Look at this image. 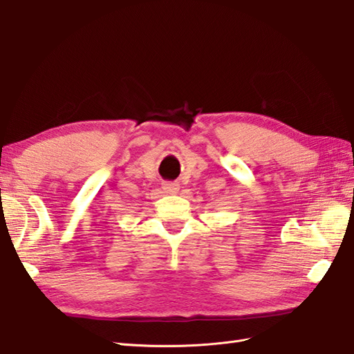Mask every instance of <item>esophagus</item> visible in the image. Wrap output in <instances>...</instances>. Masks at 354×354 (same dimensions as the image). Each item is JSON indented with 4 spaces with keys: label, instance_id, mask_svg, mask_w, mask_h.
Returning <instances> with one entry per match:
<instances>
[{
    "label": "esophagus",
    "instance_id": "34e87169",
    "mask_svg": "<svg viewBox=\"0 0 354 354\" xmlns=\"http://www.w3.org/2000/svg\"><path fill=\"white\" fill-rule=\"evenodd\" d=\"M164 190L167 192V194H176V192L178 190V185L174 183V181H168V183L164 185Z\"/></svg>",
    "mask_w": 354,
    "mask_h": 354
}]
</instances>
